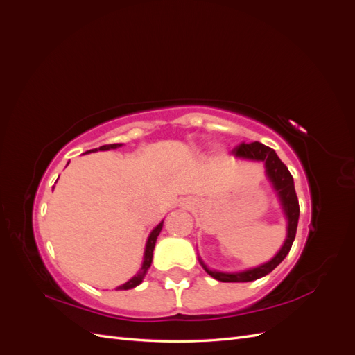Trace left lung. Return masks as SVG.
I'll list each match as a JSON object with an SVG mask.
<instances>
[{
  "label": "left lung",
  "mask_w": 355,
  "mask_h": 355,
  "mask_svg": "<svg viewBox=\"0 0 355 355\" xmlns=\"http://www.w3.org/2000/svg\"><path fill=\"white\" fill-rule=\"evenodd\" d=\"M232 154L241 159L262 161L265 164V175L268 180H270V184L272 185V189L275 192V196L278 197V201H280V206L283 209V213L287 220V234H286V240L282 245V249L277 252V254L271 261H268L259 266L249 268V270H244L240 272H222L216 270H210V268L201 261V257H198L204 271H206L210 277L216 278L218 282L245 283V282L257 280V278L270 274L283 262L284 257L288 254L290 249H292V244L295 241V235L297 230L299 201L296 197L293 178L290 175V171L284 166L283 161L278 158L274 149H271L270 146H265L261 142H253V144H241L239 148L234 149Z\"/></svg>",
  "instance_id": "obj_1"
}]
</instances>
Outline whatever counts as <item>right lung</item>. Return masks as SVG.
Instances as JSON below:
<instances>
[{
  "instance_id": "1",
  "label": "right lung",
  "mask_w": 355,
  "mask_h": 355,
  "mask_svg": "<svg viewBox=\"0 0 355 355\" xmlns=\"http://www.w3.org/2000/svg\"><path fill=\"white\" fill-rule=\"evenodd\" d=\"M123 146V144H110V145H103V146H99V148H94L92 149V151H87L85 154L89 153H98V151H110V149H116ZM163 223L164 220H161L157 227L151 231V234H149V237L146 240V245H145V253H144V262H142V266L141 270H139V272L136 275H133L130 280L125 282L124 284L118 286L115 290H128V288H135L136 286L141 284L144 282V278L149 270V266H151L153 263V253H154V247H155V243H157V237L159 235L161 230H163Z\"/></svg>"
}]
</instances>
